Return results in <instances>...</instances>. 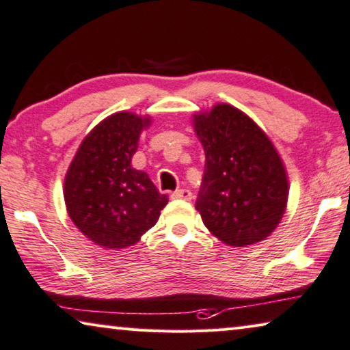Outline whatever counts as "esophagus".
I'll use <instances>...</instances> for the list:
<instances>
[{
    "mask_svg": "<svg viewBox=\"0 0 350 350\" xmlns=\"http://www.w3.org/2000/svg\"><path fill=\"white\" fill-rule=\"evenodd\" d=\"M171 198H173V199H185V201H190L193 195H191V191L188 190V188H179V190L173 191Z\"/></svg>",
    "mask_w": 350,
    "mask_h": 350,
    "instance_id": "esophagus-1",
    "label": "esophagus"
}]
</instances>
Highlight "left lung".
<instances>
[{
    "instance_id": "obj_1",
    "label": "left lung",
    "mask_w": 350,
    "mask_h": 350,
    "mask_svg": "<svg viewBox=\"0 0 350 350\" xmlns=\"http://www.w3.org/2000/svg\"><path fill=\"white\" fill-rule=\"evenodd\" d=\"M205 170L196 210L226 245L265 240L284 218L288 202L285 165L265 131L240 109L215 104L193 115Z\"/></svg>"
}]
</instances>
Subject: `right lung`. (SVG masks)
<instances>
[{"label":"right lung","instance_id":"right-lung-1","mask_svg":"<svg viewBox=\"0 0 350 350\" xmlns=\"http://www.w3.org/2000/svg\"><path fill=\"white\" fill-rule=\"evenodd\" d=\"M151 116L116 112L88 132L68 166L64 198L68 216L104 249L134 246L157 223L168 196L131 165Z\"/></svg>","mask_w":350,"mask_h":350}]
</instances>
